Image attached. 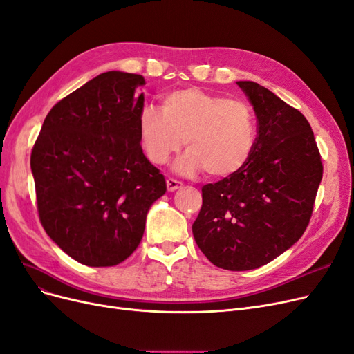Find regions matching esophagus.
<instances>
[{
	"label": "esophagus",
	"instance_id": "esophagus-1",
	"mask_svg": "<svg viewBox=\"0 0 354 354\" xmlns=\"http://www.w3.org/2000/svg\"><path fill=\"white\" fill-rule=\"evenodd\" d=\"M181 187H183L181 181H177L174 178H167V190L168 192H174V190L181 189Z\"/></svg>",
	"mask_w": 354,
	"mask_h": 354
}]
</instances>
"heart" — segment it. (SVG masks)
I'll return each instance as SVG.
<instances>
[{"instance_id": "heart-1", "label": "heart", "mask_w": 354, "mask_h": 354, "mask_svg": "<svg viewBox=\"0 0 354 354\" xmlns=\"http://www.w3.org/2000/svg\"><path fill=\"white\" fill-rule=\"evenodd\" d=\"M139 139L155 165L167 164L186 140L189 149L174 165L178 174L193 176L205 169L211 177H228L250 160L256 121L245 101L186 88L167 93L162 109L142 108Z\"/></svg>"}]
</instances>
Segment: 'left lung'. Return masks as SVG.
<instances>
[{"mask_svg":"<svg viewBox=\"0 0 354 354\" xmlns=\"http://www.w3.org/2000/svg\"><path fill=\"white\" fill-rule=\"evenodd\" d=\"M237 84L258 118L254 149L240 171L202 187L203 203L192 231L215 266L249 271L270 263L301 237L324 168L300 111L258 83Z\"/></svg>","mask_w":354,"mask_h":354,"instance_id":"8db88e82","label":"left lung"}]
</instances>
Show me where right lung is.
<instances>
[{
    "mask_svg": "<svg viewBox=\"0 0 354 354\" xmlns=\"http://www.w3.org/2000/svg\"><path fill=\"white\" fill-rule=\"evenodd\" d=\"M143 84L140 75L117 70L93 77L53 106L32 149L42 227L83 265L126 261L167 192L140 146Z\"/></svg>",
    "mask_w": 354,
    "mask_h": 354,
    "instance_id": "1",
    "label": "right lung"
}]
</instances>
